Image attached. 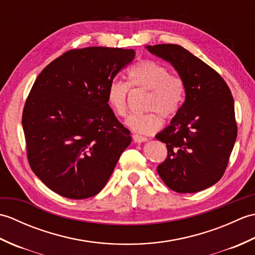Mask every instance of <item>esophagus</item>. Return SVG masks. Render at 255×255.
Instances as JSON below:
<instances>
[{
	"label": "esophagus",
	"mask_w": 255,
	"mask_h": 255,
	"mask_svg": "<svg viewBox=\"0 0 255 255\" xmlns=\"http://www.w3.org/2000/svg\"><path fill=\"white\" fill-rule=\"evenodd\" d=\"M132 139H133L134 142H138V143L147 141V138L142 137V136H139V134H132Z\"/></svg>",
	"instance_id": "esophagus-1"
}]
</instances>
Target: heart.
Instances as JSON below:
<instances>
[{"label": "heart", "instance_id": "heart-1", "mask_svg": "<svg viewBox=\"0 0 255 255\" xmlns=\"http://www.w3.org/2000/svg\"><path fill=\"white\" fill-rule=\"evenodd\" d=\"M127 83L113 81L107 89V103L118 117L128 113L129 89L148 91L143 110L148 111L131 115L127 126L140 134H152L162 126V118L174 117L185 100L186 86L180 75L169 73L163 64L150 59L140 60L127 70Z\"/></svg>", "mask_w": 255, "mask_h": 255}]
</instances>
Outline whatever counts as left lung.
Returning <instances> with one entry per match:
<instances>
[{"mask_svg":"<svg viewBox=\"0 0 255 255\" xmlns=\"http://www.w3.org/2000/svg\"><path fill=\"white\" fill-rule=\"evenodd\" d=\"M147 49L170 62L186 86L181 110L155 136L167 148L156 171L172 191L200 192L217 183L228 165L238 133L234 97L218 72L182 46Z\"/></svg>","mask_w":255,"mask_h":255,"instance_id":"8db88e82","label":"left lung"}]
</instances>
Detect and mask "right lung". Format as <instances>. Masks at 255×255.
Instances as JSON below:
<instances>
[{
    "label": "right lung",
    "mask_w": 255,
    "mask_h": 255,
    "mask_svg": "<svg viewBox=\"0 0 255 255\" xmlns=\"http://www.w3.org/2000/svg\"><path fill=\"white\" fill-rule=\"evenodd\" d=\"M133 49H72L38 75L21 124L32 172L51 191L85 199L106 185L130 131L107 103V89L134 58Z\"/></svg>",
    "instance_id": "1"
}]
</instances>
